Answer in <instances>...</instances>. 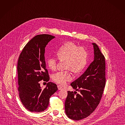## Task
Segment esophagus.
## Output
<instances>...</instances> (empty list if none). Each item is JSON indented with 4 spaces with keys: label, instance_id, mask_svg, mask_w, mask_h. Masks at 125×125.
I'll return each instance as SVG.
<instances>
[{
    "label": "esophagus",
    "instance_id": "obj_1",
    "mask_svg": "<svg viewBox=\"0 0 125 125\" xmlns=\"http://www.w3.org/2000/svg\"><path fill=\"white\" fill-rule=\"evenodd\" d=\"M57 87H58V89H59V90H61V89H63L62 86H61L60 85H58L57 86Z\"/></svg>",
    "mask_w": 125,
    "mask_h": 125
}]
</instances>
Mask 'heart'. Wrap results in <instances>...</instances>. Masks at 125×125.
<instances>
[{"label":"heart","mask_w":125,"mask_h":125,"mask_svg":"<svg viewBox=\"0 0 125 125\" xmlns=\"http://www.w3.org/2000/svg\"><path fill=\"white\" fill-rule=\"evenodd\" d=\"M60 60H66L65 68L71 69L74 73H79L84 68L87 62L88 53L83 47H78L73 42H68L61 47L57 51ZM58 59L54 56H50L47 60L48 67L52 70L56 69ZM53 80L61 85L72 79L70 69L60 71L52 75Z\"/></svg>","instance_id":"obj_1"}]
</instances>
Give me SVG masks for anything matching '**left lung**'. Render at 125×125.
<instances>
[{"label":"left lung","instance_id":"left-lung-1","mask_svg":"<svg viewBox=\"0 0 125 125\" xmlns=\"http://www.w3.org/2000/svg\"><path fill=\"white\" fill-rule=\"evenodd\" d=\"M92 44L94 61L83 74L71 83L73 89L80 93L68 91L65 103L66 114L73 120L85 118L94 112L100 102L105 85V58L98 46Z\"/></svg>","mask_w":125,"mask_h":125}]
</instances>
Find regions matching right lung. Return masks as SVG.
I'll use <instances>...</instances> for the list:
<instances>
[{"label": "right lung", "mask_w": 125, "mask_h": 125, "mask_svg": "<svg viewBox=\"0 0 125 125\" xmlns=\"http://www.w3.org/2000/svg\"><path fill=\"white\" fill-rule=\"evenodd\" d=\"M55 37L48 34L38 35L24 46L18 63V90L21 101L31 112L44 111L49 99L57 90V85L49 82L44 89L39 82H48L50 77L45 60V47Z\"/></svg>", "instance_id": "add662e5"}]
</instances>
